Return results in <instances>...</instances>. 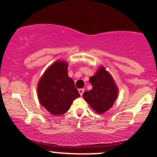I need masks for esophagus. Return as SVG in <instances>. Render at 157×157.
<instances>
[{"label":"esophagus","mask_w":157,"mask_h":157,"mask_svg":"<svg viewBox=\"0 0 157 157\" xmlns=\"http://www.w3.org/2000/svg\"><path fill=\"white\" fill-rule=\"evenodd\" d=\"M78 91H79V93H80V96H83V93H84V90H83V89H79Z\"/></svg>","instance_id":"1"}]
</instances>
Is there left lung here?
<instances>
[{"label":"left lung","instance_id":"obj_1","mask_svg":"<svg viewBox=\"0 0 157 157\" xmlns=\"http://www.w3.org/2000/svg\"><path fill=\"white\" fill-rule=\"evenodd\" d=\"M93 89L83 93V99L96 112L104 113L113 105L118 96V88L112 76L104 67H100L90 78Z\"/></svg>","mask_w":157,"mask_h":157}]
</instances>
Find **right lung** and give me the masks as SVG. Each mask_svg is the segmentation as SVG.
<instances>
[{
	"label": "right lung",
	"instance_id": "right-lung-1",
	"mask_svg": "<svg viewBox=\"0 0 157 157\" xmlns=\"http://www.w3.org/2000/svg\"><path fill=\"white\" fill-rule=\"evenodd\" d=\"M38 96L40 103L52 115H63L68 111L80 93L68 77L67 63L57 61L45 71L38 85Z\"/></svg>",
	"mask_w": 157,
	"mask_h": 157
}]
</instances>
